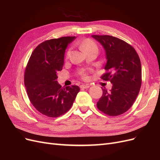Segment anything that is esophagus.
<instances>
[{
	"instance_id": "34e87169",
	"label": "esophagus",
	"mask_w": 160,
	"mask_h": 160,
	"mask_svg": "<svg viewBox=\"0 0 160 160\" xmlns=\"http://www.w3.org/2000/svg\"><path fill=\"white\" fill-rule=\"evenodd\" d=\"M80 88L82 89H88L90 88V85L88 84H85V85H80Z\"/></svg>"
}]
</instances>
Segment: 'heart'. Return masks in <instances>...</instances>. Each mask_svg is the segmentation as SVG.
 Instances as JSON below:
<instances>
[{
	"mask_svg": "<svg viewBox=\"0 0 160 160\" xmlns=\"http://www.w3.org/2000/svg\"><path fill=\"white\" fill-rule=\"evenodd\" d=\"M81 47L82 49H83L84 51L86 52H88V51L94 49V48H97V46L95 45V43L91 39H86L83 41L81 43ZM71 55V49H69L67 52V57L69 58ZM80 75L82 76V77L84 79H86L88 77V74H87L86 71H80Z\"/></svg>",
	"mask_w": 160,
	"mask_h": 160,
	"instance_id": "heart-1",
	"label": "heart"
}]
</instances>
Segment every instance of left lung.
Instances as JSON below:
<instances>
[{
  "mask_svg": "<svg viewBox=\"0 0 160 160\" xmlns=\"http://www.w3.org/2000/svg\"><path fill=\"white\" fill-rule=\"evenodd\" d=\"M102 45L109 71L101 79L110 81L112 88L103 89L97 107L110 116L122 114L132 106L142 85V65L138 53L128 43L109 35H91Z\"/></svg>",
  "mask_w": 160,
  "mask_h": 160,
  "instance_id": "left-lung-1",
  "label": "left lung"
}]
</instances>
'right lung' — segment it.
Wrapping results in <instances>:
<instances>
[{
    "label": "right lung",
    "mask_w": 160,
    "mask_h": 160,
    "mask_svg": "<svg viewBox=\"0 0 160 160\" xmlns=\"http://www.w3.org/2000/svg\"><path fill=\"white\" fill-rule=\"evenodd\" d=\"M75 37L47 40L38 45L28 60L25 85L35 109L50 118H57L70 109L80 90L77 85L62 88L57 79L62 70L65 50Z\"/></svg>",
    "instance_id": "1"
}]
</instances>
